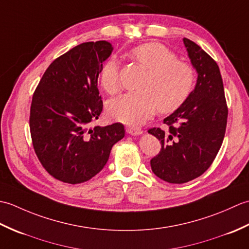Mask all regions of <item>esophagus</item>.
<instances>
[{"label":"esophagus","instance_id":"esophagus-1","mask_svg":"<svg viewBox=\"0 0 249 249\" xmlns=\"http://www.w3.org/2000/svg\"><path fill=\"white\" fill-rule=\"evenodd\" d=\"M126 131H127L129 135H133V136H137V135L142 134V129L140 127H137V126H136V127H134V126H130V127L126 128Z\"/></svg>","mask_w":249,"mask_h":249}]
</instances>
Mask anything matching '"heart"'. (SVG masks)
<instances>
[{"label":"heart","mask_w":249,"mask_h":249,"mask_svg":"<svg viewBox=\"0 0 249 249\" xmlns=\"http://www.w3.org/2000/svg\"><path fill=\"white\" fill-rule=\"evenodd\" d=\"M131 60L144 68L139 91L129 92L109 104L110 116L125 124H141L157 111L169 113L178 109L193 92L196 72L189 63L160 43H145L130 49ZM100 84L110 95L121 88L119 63L111 57L100 71Z\"/></svg>","instance_id":"b5f03b06"}]
</instances>
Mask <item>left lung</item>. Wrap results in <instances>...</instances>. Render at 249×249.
Segmentation results:
<instances>
[{
  "instance_id": "left-lung-1",
  "label": "left lung",
  "mask_w": 249,
  "mask_h": 249,
  "mask_svg": "<svg viewBox=\"0 0 249 249\" xmlns=\"http://www.w3.org/2000/svg\"><path fill=\"white\" fill-rule=\"evenodd\" d=\"M183 41L198 72L197 84L184 104L163 120L168 129H149L161 144L151 160L152 171L172 184L189 182L208 170L223 144L228 119L217 63L194 41Z\"/></svg>"
}]
</instances>
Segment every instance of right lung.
<instances>
[{
    "instance_id": "add662e5",
    "label": "right lung",
    "mask_w": 249,
    "mask_h": 249,
    "mask_svg": "<svg viewBox=\"0 0 249 249\" xmlns=\"http://www.w3.org/2000/svg\"><path fill=\"white\" fill-rule=\"evenodd\" d=\"M111 52L112 46L106 40L73 47L51 63L33 94L32 143L41 166L59 181L91 179L125 135L121 123L89 127L103 111L97 81Z\"/></svg>"
}]
</instances>
